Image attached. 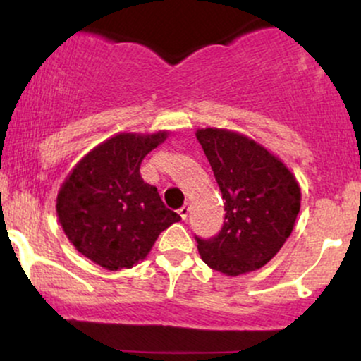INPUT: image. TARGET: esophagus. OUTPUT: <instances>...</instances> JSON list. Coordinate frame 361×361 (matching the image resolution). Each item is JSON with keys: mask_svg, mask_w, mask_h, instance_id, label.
<instances>
[{"mask_svg": "<svg viewBox=\"0 0 361 361\" xmlns=\"http://www.w3.org/2000/svg\"><path fill=\"white\" fill-rule=\"evenodd\" d=\"M178 214H180V217L183 219V221H186V217H188V214H190V205L185 204L180 210H178Z\"/></svg>", "mask_w": 361, "mask_h": 361, "instance_id": "1", "label": "esophagus"}]
</instances>
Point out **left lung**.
<instances>
[{
  "instance_id": "1",
  "label": "left lung",
  "mask_w": 361,
  "mask_h": 361,
  "mask_svg": "<svg viewBox=\"0 0 361 361\" xmlns=\"http://www.w3.org/2000/svg\"><path fill=\"white\" fill-rule=\"evenodd\" d=\"M221 188L226 221L212 239H198L205 264L227 276L259 270L281 250L300 210V185L287 164L241 132H195Z\"/></svg>"
}]
</instances>
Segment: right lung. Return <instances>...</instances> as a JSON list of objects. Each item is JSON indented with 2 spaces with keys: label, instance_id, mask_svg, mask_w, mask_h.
Returning <instances> with one entry per match:
<instances>
[{
  "label": "right lung",
  "instance_id": "obj_1",
  "mask_svg": "<svg viewBox=\"0 0 361 361\" xmlns=\"http://www.w3.org/2000/svg\"><path fill=\"white\" fill-rule=\"evenodd\" d=\"M168 135V130L115 134L82 156L62 181L57 221L76 251L105 270L146 259L157 235L181 221L140 176L144 157Z\"/></svg>",
  "mask_w": 361,
  "mask_h": 361
}]
</instances>
